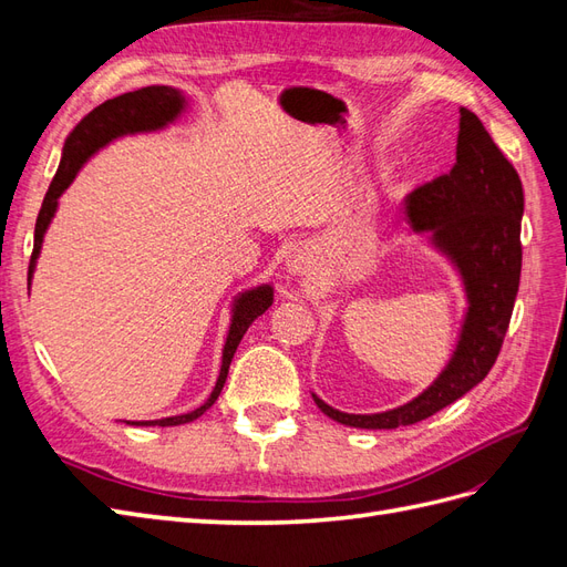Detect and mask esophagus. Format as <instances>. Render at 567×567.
<instances>
[{"label": "esophagus", "mask_w": 567, "mask_h": 567, "mask_svg": "<svg viewBox=\"0 0 567 567\" xmlns=\"http://www.w3.org/2000/svg\"><path fill=\"white\" fill-rule=\"evenodd\" d=\"M315 262H317L315 248L302 244V246L293 248V252L288 255L286 269H288V274H293V277H307V274L315 271Z\"/></svg>", "instance_id": "34e87169"}]
</instances>
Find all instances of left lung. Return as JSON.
<instances>
[{
  "label": "left lung",
  "mask_w": 567,
  "mask_h": 567,
  "mask_svg": "<svg viewBox=\"0 0 567 567\" xmlns=\"http://www.w3.org/2000/svg\"><path fill=\"white\" fill-rule=\"evenodd\" d=\"M523 184L480 117L461 109L456 163L450 175L419 186L402 203L411 234L425 236L456 269L466 315L456 348L437 379L414 400L381 414H346L319 400L326 416L367 431L419 423L463 398L485 379L502 350L520 284Z\"/></svg>",
  "instance_id": "obj_1"
}]
</instances>
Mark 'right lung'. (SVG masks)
I'll use <instances>...</instances> for the list:
<instances>
[{
    "instance_id": "obj_1",
    "label": "right lung",
    "mask_w": 567,
    "mask_h": 567,
    "mask_svg": "<svg viewBox=\"0 0 567 567\" xmlns=\"http://www.w3.org/2000/svg\"><path fill=\"white\" fill-rule=\"evenodd\" d=\"M186 109H188V99L182 90L167 87V84H151V87H142V90H134L127 94H120L115 99H109L101 106H96L87 117H82V123L65 140L59 169H56L54 179H51V184H49V192L44 196V203H42L40 215H38L35 248H32L30 267H28V290L32 284V274H35V267H38V257L42 252L44 234L59 210V198L63 196L65 188L73 184L82 165L87 163L99 148L109 146L111 142L120 140V136L165 130L167 125L177 123ZM271 302H274V286L271 284H260L255 288H248V290H244V293H238L234 298L229 333L225 340V348H221V367H219L217 383L210 392V398L205 400L198 409L188 411V414L167 416V419H158V421H127V423L130 425L167 427V425L192 423L198 416H203L205 411H208L217 402L221 388H225L229 364H231L238 342H241V338L250 329V323L269 310Z\"/></svg>"
}]
</instances>
